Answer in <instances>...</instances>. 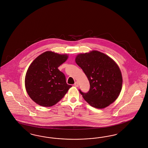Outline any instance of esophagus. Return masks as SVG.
Returning <instances> with one entry per match:
<instances>
[{"mask_svg":"<svg viewBox=\"0 0 148 148\" xmlns=\"http://www.w3.org/2000/svg\"><path fill=\"white\" fill-rule=\"evenodd\" d=\"M74 86H75V87H78L79 86V84H78V83L76 82L75 83H74Z\"/></svg>","mask_w":148,"mask_h":148,"instance_id":"obj_1","label":"esophagus"}]
</instances>
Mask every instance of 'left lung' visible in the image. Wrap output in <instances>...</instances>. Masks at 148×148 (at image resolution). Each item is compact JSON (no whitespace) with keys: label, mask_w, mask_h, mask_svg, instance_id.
Returning a JSON list of instances; mask_svg holds the SVG:
<instances>
[{"label":"left lung","mask_w":148,"mask_h":148,"mask_svg":"<svg viewBox=\"0 0 148 148\" xmlns=\"http://www.w3.org/2000/svg\"><path fill=\"white\" fill-rule=\"evenodd\" d=\"M75 62L86 75L90 85L87 93L79 90L84 99L96 108H103L112 103L121 92L123 81L116 62L97 51L79 54Z\"/></svg>","instance_id":"obj_1"}]
</instances>
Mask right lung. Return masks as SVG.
Segmentation results:
<instances>
[{"mask_svg":"<svg viewBox=\"0 0 148 148\" xmlns=\"http://www.w3.org/2000/svg\"><path fill=\"white\" fill-rule=\"evenodd\" d=\"M68 57L66 54L47 51L30 64L25 76V88L30 98L37 104L52 106L71 88L66 83L65 75L58 68Z\"/></svg>","mask_w":148,"mask_h":148,"instance_id":"right-lung-1","label":"right lung"}]
</instances>
